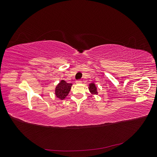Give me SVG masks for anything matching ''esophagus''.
<instances>
[{
  "instance_id": "34e87169",
  "label": "esophagus",
  "mask_w": 157,
  "mask_h": 157,
  "mask_svg": "<svg viewBox=\"0 0 157 157\" xmlns=\"http://www.w3.org/2000/svg\"><path fill=\"white\" fill-rule=\"evenodd\" d=\"M82 80H76V83H81Z\"/></svg>"
}]
</instances>
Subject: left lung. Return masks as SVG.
<instances>
[{
  "label": "left lung",
  "instance_id": "left-lung-1",
  "mask_svg": "<svg viewBox=\"0 0 157 157\" xmlns=\"http://www.w3.org/2000/svg\"><path fill=\"white\" fill-rule=\"evenodd\" d=\"M89 90L90 92H91L92 94H97L98 92H97V88L96 86V85H95L94 83H92L90 84V88H89Z\"/></svg>",
  "mask_w": 157,
  "mask_h": 157
}]
</instances>
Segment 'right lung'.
I'll return each mask as SVG.
<instances>
[{"label":"right lung","instance_id":"obj_1","mask_svg":"<svg viewBox=\"0 0 157 157\" xmlns=\"http://www.w3.org/2000/svg\"><path fill=\"white\" fill-rule=\"evenodd\" d=\"M72 84L61 80L56 88V96L60 99H63L67 96L71 90Z\"/></svg>","mask_w":157,"mask_h":157}]
</instances>
